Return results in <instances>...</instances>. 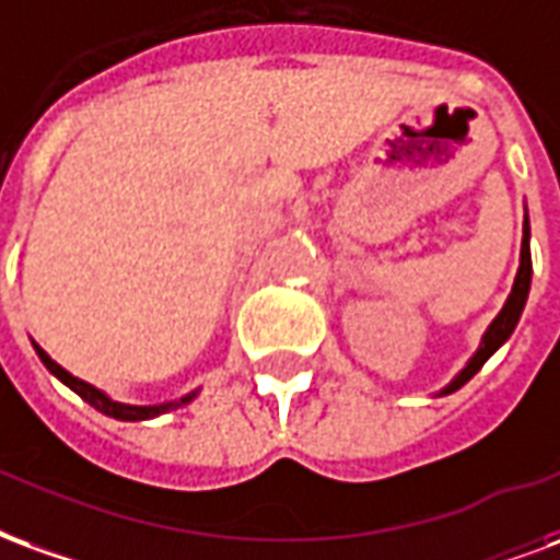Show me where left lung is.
<instances>
[{
	"label": "left lung",
	"instance_id": "left-lung-1",
	"mask_svg": "<svg viewBox=\"0 0 560 560\" xmlns=\"http://www.w3.org/2000/svg\"><path fill=\"white\" fill-rule=\"evenodd\" d=\"M528 289H532V226H528V214H525V223H522V250H520V271H516V280H513V289H510L508 301H504V307L498 313L492 325L483 334V340L477 346V352L468 358V364L459 370V373L453 375V382L447 387L439 390V397H447L453 390H459V387L471 378V375L480 370V366L487 364L489 358L510 340V334L516 328V322H520L522 310H525V301H528Z\"/></svg>",
	"mask_w": 560,
	"mask_h": 560
}]
</instances>
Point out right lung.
<instances>
[{
  "label": "right lung",
  "instance_id": "add662e5",
  "mask_svg": "<svg viewBox=\"0 0 560 560\" xmlns=\"http://www.w3.org/2000/svg\"><path fill=\"white\" fill-rule=\"evenodd\" d=\"M35 346V352H38L40 358V364L47 366L62 385H68L73 390V394H80V397L89 402V406H95L101 415H107V418H116V420H151V418H158V415H166V411H173V409H182V406H187L190 399L199 394V390H190L187 397L182 399H170V402H161V406H130V402H118V399L107 397L101 387L95 385H89V382H83V378H77V375H71L65 366H59L56 361H52L50 354L44 352L40 349L38 342H32Z\"/></svg>",
  "mask_w": 560,
  "mask_h": 560
}]
</instances>
